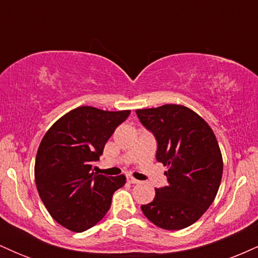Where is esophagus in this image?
Listing matches in <instances>:
<instances>
[{"label": "esophagus", "instance_id": "34e87169", "mask_svg": "<svg viewBox=\"0 0 258 258\" xmlns=\"http://www.w3.org/2000/svg\"><path fill=\"white\" fill-rule=\"evenodd\" d=\"M127 180H128L130 183H132V184H137V183H139V180L136 179L135 177L131 176V174H128V176H127Z\"/></svg>", "mask_w": 258, "mask_h": 258}]
</instances>
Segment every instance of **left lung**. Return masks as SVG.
<instances>
[{
	"mask_svg": "<svg viewBox=\"0 0 258 258\" xmlns=\"http://www.w3.org/2000/svg\"><path fill=\"white\" fill-rule=\"evenodd\" d=\"M136 112L158 141L156 160L167 166V185L155 188V198L142 205V211L162 229L191 226L214 203L221 184L223 159L215 133L184 105L165 104Z\"/></svg>",
	"mask_w": 258,
	"mask_h": 258,
	"instance_id": "1",
	"label": "left lung"
}]
</instances>
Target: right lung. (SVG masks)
Wrapping results in <instances>:
<instances>
[{
  "label": "right lung",
  "instance_id": "right-lung-1",
  "mask_svg": "<svg viewBox=\"0 0 258 258\" xmlns=\"http://www.w3.org/2000/svg\"><path fill=\"white\" fill-rule=\"evenodd\" d=\"M130 114L78 106L43 136L35 160V182L47 211L67 229L80 233L96 226L110 209L115 190L125 185L123 174H97L92 164Z\"/></svg>",
  "mask_w": 258,
  "mask_h": 258
}]
</instances>
